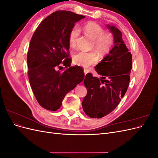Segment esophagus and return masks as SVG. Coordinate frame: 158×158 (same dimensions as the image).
Returning a JSON list of instances; mask_svg holds the SVG:
<instances>
[{"instance_id":"esophagus-1","label":"esophagus","mask_w":158,"mask_h":158,"mask_svg":"<svg viewBox=\"0 0 158 158\" xmlns=\"http://www.w3.org/2000/svg\"><path fill=\"white\" fill-rule=\"evenodd\" d=\"M84 74H85V75L88 72H89V70L88 69H84Z\"/></svg>"}]
</instances>
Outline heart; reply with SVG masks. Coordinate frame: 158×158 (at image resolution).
Masks as SVG:
<instances>
[{"instance_id": "1", "label": "heart", "mask_w": 158, "mask_h": 158, "mask_svg": "<svg viewBox=\"0 0 158 158\" xmlns=\"http://www.w3.org/2000/svg\"><path fill=\"white\" fill-rule=\"evenodd\" d=\"M84 31L93 40V47L100 55H106L111 49L114 44L113 36L110 33H104V30L98 23L88 22L84 26ZM80 35V30L77 26L72 28L69 36L70 47L76 45V40ZM74 63L83 67H89L97 63L98 56L94 51H80L73 56Z\"/></svg>"}]
</instances>
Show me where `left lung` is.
I'll return each instance as SVG.
<instances>
[{
  "mask_svg": "<svg viewBox=\"0 0 158 158\" xmlns=\"http://www.w3.org/2000/svg\"><path fill=\"white\" fill-rule=\"evenodd\" d=\"M114 37V45L109 53L95 66L101 78L88 73L84 84L88 89L82 103L85 113L99 118L113 111L125 95L130 82L132 55L122 39L121 31L107 26Z\"/></svg>",
  "mask_w": 158,
  "mask_h": 158,
  "instance_id": "obj_1",
  "label": "left lung"
}]
</instances>
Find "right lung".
I'll return each mask as SVG.
<instances>
[{
  "instance_id": "obj_1",
  "label": "right lung",
  "mask_w": 158,
  "mask_h": 158,
  "mask_svg": "<svg viewBox=\"0 0 158 158\" xmlns=\"http://www.w3.org/2000/svg\"><path fill=\"white\" fill-rule=\"evenodd\" d=\"M84 18L73 12L56 11L40 23L31 37L27 56L28 77L37 102L45 109H59L66 94L84 78L82 67L70 66L69 43L71 29ZM61 64L68 69L59 71Z\"/></svg>"
}]
</instances>
